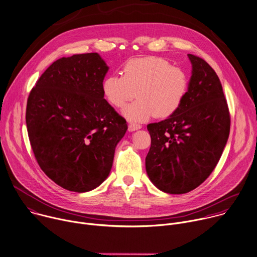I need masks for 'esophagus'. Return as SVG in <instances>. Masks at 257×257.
<instances>
[{
  "instance_id": "obj_1",
  "label": "esophagus",
  "mask_w": 257,
  "mask_h": 257,
  "mask_svg": "<svg viewBox=\"0 0 257 257\" xmlns=\"http://www.w3.org/2000/svg\"><path fill=\"white\" fill-rule=\"evenodd\" d=\"M141 125L140 124H137V123H130L129 124V131H135V130H138V129H141Z\"/></svg>"
}]
</instances>
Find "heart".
I'll return each mask as SVG.
<instances>
[{
    "label": "heart",
    "instance_id": "b5f03b06",
    "mask_svg": "<svg viewBox=\"0 0 257 257\" xmlns=\"http://www.w3.org/2000/svg\"><path fill=\"white\" fill-rule=\"evenodd\" d=\"M189 87L190 77L184 68L157 56L129 59L122 75L110 74L103 81L104 95L115 108L122 109L138 97L123 111L135 122L174 115L185 102Z\"/></svg>",
    "mask_w": 257,
    "mask_h": 257
}]
</instances>
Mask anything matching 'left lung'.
Segmentation results:
<instances>
[{"instance_id": "left-lung-1", "label": "left lung", "mask_w": 257, "mask_h": 257, "mask_svg": "<svg viewBox=\"0 0 257 257\" xmlns=\"http://www.w3.org/2000/svg\"><path fill=\"white\" fill-rule=\"evenodd\" d=\"M193 74L187 98L167 119L147 126L146 173L160 191L181 195L203 184L216 167L230 132V112L215 70L189 54Z\"/></svg>"}]
</instances>
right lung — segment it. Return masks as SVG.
<instances>
[{"mask_svg":"<svg viewBox=\"0 0 257 257\" xmlns=\"http://www.w3.org/2000/svg\"><path fill=\"white\" fill-rule=\"evenodd\" d=\"M108 66L96 53L54 61L32 88L26 124L43 173L61 188L89 192L109 176L126 120L104 99Z\"/></svg>","mask_w":257,"mask_h":257,"instance_id":"obj_1","label":"right lung"}]
</instances>
